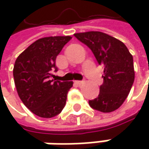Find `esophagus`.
I'll use <instances>...</instances> for the list:
<instances>
[{
  "label": "esophagus",
  "mask_w": 149,
  "mask_h": 149,
  "mask_svg": "<svg viewBox=\"0 0 149 149\" xmlns=\"http://www.w3.org/2000/svg\"><path fill=\"white\" fill-rule=\"evenodd\" d=\"M75 82H76L77 84H79V85H80V84H82L84 83V81H81V80H77V81H75Z\"/></svg>",
  "instance_id": "obj_1"
}]
</instances>
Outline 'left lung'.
<instances>
[{
	"label": "left lung",
	"instance_id": "1",
	"mask_svg": "<svg viewBox=\"0 0 149 149\" xmlns=\"http://www.w3.org/2000/svg\"><path fill=\"white\" fill-rule=\"evenodd\" d=\"M104 65V84L97 98L90 100L94 109L109 113L117 109L127 98L134 80L133 56L119 40L102 32L91 31L74 33Z\"/></svg>",
	"mask_w": 149,
	"mask_h": 149
}]
</instances>
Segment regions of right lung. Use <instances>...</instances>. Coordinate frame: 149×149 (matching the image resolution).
Segmentation results:
<instances>
[{"label": "right lung", "mask_w": 149, "mask_h": 149, "mask_svg": "<svg viewBox=\"0 0 149 149\" xmlns=\"http://www.w3.org/2000/svg\"><path fill=\"white\" fill-rule=\"evenodd\" d=\"M71 36L41 38L29 45L16 58L14 78L22 103L40 117L51 118L58 115L66 104L67 93L73 82L52 79L56 58Z\"/></svg>", "instance_id": "obj_1"}]
</instances>
